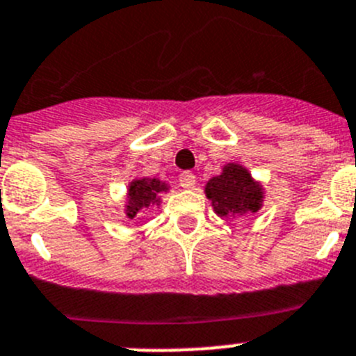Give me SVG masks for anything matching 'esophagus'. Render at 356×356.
<instances>
[{
    "instance_id": "1",
    "label": "esophagus",
    "mask_w": 356,
    "mask_h": 356,
    "mask_svg": "<svg viewBox=\"0 0 356 356\" xmlns=\"http://www.w3.org/2000/svg\"><path fill=\"white\" fill-rule=\"evenodd\" d=\"M178 181L184 188H192L195 184V175L191 171H181L180 176H178Z\"/></svg>"
}]
</instances>
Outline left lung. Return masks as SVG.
<instances>
[{"label":"left lung","mask_w":356,"mask_h":356,"mask_svg":"<svg viewBox=\"0 0 356 356\" xmlns=\"http://www.w3.org/2000/svg\"><path fill=\"white\" fill-rule=\"evenodd\" d=\"M207 195L220 217L254 213L263 201L261 185L238 164H227L222 175L211 178L207 184Z\"/></svg>","instance_id":"obj_1"}]
</instances>
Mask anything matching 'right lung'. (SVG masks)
<instances>
[{
	"mask_svg": "<svg viewBox=\"0 0 356 356\" xmlns=\"http://www.w3.org/2000/svg\"><path fill=\"white\" fill-rule=\"evenodd\" d=\"M168 191V185L162 184L156 178H141V180H134L129 187V200H127V215L130 218L136 217L138 211L143 208H148L153 203H161L159 201V192Z\"/></svg>",
	"mask_w": 356,
	"mask_h": 356,
	"instance_id": "obj_1",
	"label": "right lung"
}]
</instances>
